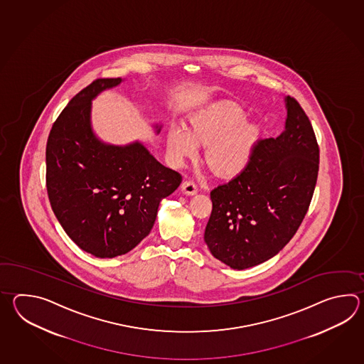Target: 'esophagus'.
<instances>
[{"instance_id": "obj_1", "label": "esophagus", "mask_w": 364, "mask_h": 364, "mask_svg": "<svg viewBox=\"0 0 364 364\" xmlns=\"http://www.w3.org/2000/svg\"><path fill=\"white\" fill-rule=\"evenodd\" d=\"M181 190L186 195H195V193H198V187L193 183V181H185L181 185Z\"/></svg>"}]
</instances>
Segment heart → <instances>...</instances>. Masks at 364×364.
Wrapping results in <instances>:
<instances>
[{"label":"heart","mask_w":364,"mask_h":364,"mask_svg":"<svg viewBox=\"0 0 364 364\" xmlns=\"http://www.w3.org/2000/svg\"><path fill=\"white\" fill-rule=\"evenodd\" d=\"M245 109L232 101H216L191 118L190 130L171 124L166 132V148L171 160L182 164L198 154V143L209 144L207 161L217 174L234 177L245 171L255 152L260 132L246 122Z\"/></svg>","instance_id":"heart-1"}]
</instances>
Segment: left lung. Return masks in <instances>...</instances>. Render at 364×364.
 Here are the masks:
<instances>
[{"label": "left lung", "instance_id": "8db88e82", "mask_svg": "<svg viewBox=\"0 0 364 364\" xmlns=\"http://www.w3.org/2000/svg\"><path fill=\"white\" fill-rule=\"evenodd\" d=\"M284 132L257 141L247 168L210 191L204 240L232 269H247L277 255L307 213L318 171V147L309 117L285 96Z\"/></svg>", "mask_w": 364, "mask_h": 364}]
</instances>
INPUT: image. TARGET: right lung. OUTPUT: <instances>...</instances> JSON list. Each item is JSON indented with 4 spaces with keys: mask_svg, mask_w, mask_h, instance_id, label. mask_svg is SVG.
Returning <instances> with one entry per match:
<instances>
[{
    "mask_svg": "<svg viewBox=\"0 0 364 364\" xmlns=\"http://www.w3.org/2000/svg\"><path fill=\"white\" fill-rule=\"evenodd\" d=\"M122 77L97 79L70 100L47 143V190L63 230L85 252L116 257L136 247L163 199L182 182L135 140L114 146L93 130L92 101ZM155 134L161 124H152Z\"/></svg>",
    "mask_w": 364,
    "mask_h": 364,
    "instance_id": "obj_1",
    "label": "right lung"
}]
</instances>
